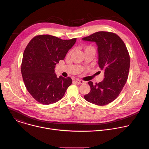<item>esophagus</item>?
<instances>
[{"instance_id":"obj_1","label":"esophagus","mask_w":149,"mask_h":149,"mask_svg":"<svg viewBox=\"0 0 149 149\" xmlns=\"http://www.w3.org/2000/svg\"><path fill=\"white\" fill-rule=\"evenodd\" d=\"M75 81H76V83H77L78 84H80L86 83V81H83V80H80V79H78L75 80Z\"/></svg>"}]
</instances>
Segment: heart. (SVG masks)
<instances>
[{"mask_svg":"<svg viewBox=\"0 0 149 149\" xmlns=\"http://www.w3.org/2000/svg\"><path fill=\"white\" fill-rule=\"evenodd\" d=\"M94 49L93 47H92L91 46H88L86 47V48H85V50H87V49ZM71 53V51L70 52V53Z\"/></svg>","mask_w":149,"mask_h":149,"instance_id":"b5f03b06","label":"heart"}]
</instances>
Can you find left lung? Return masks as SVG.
<instances>
[{"label": "left lung", "mask_w": 149, "mask_h": 149, "mask_svg": "<svg viewBox=\"0 0 149 149\" xmlns=\"http://www.w3.org/2000/svg\"><path fill=\"white\" fill-rule=\"evenodd\" d=\"M82 39L96 42L98 65L104 71L102 81L95 84L88 83L91 90L84 97L99 106L107 104L118 97L127 81L130 63L127 48L123 40L111 32L99 31Z\"/></svg>", "instance_id": "obj_1"}]
</instances>
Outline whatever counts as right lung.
I'll list each match as a JSON object with an SVG mask.
<instances>
[{
    "mask_svg": "<svg viewBox=\"0 0 149 149\" xmlns=\"http://www.w3.org/2000/svg\"><path fill=\"white\" fill-rule=\"evenodd\" d=\"M77 38L62 40L51 35H38L26 46L21 63V74L26 90L43 104L56 103L64 96L72 81L57 77L56 65L63 60Z\"/></svg>",
    "mask_w": 149,
    "mask_h": 149,
    "instance_id": "add662e5",
    "label": "right lung"
}]
</instances>
